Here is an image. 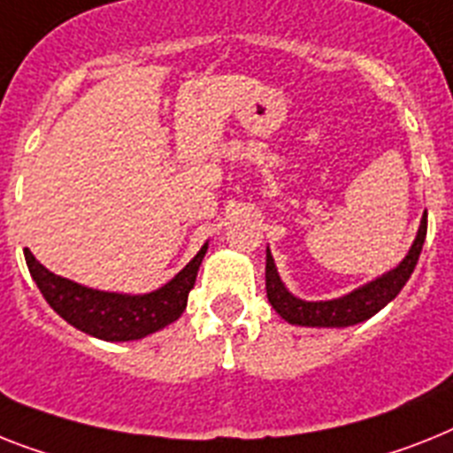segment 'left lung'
<instances>
[{"label": "left lung", "instance_id": "8db88e82", "mask_svg": "<svg viewBox=\"0 0 453 453\" xmlns=\"http://www.w3.org/2000/svg\"><path fill=\"white\" fill-rule=\"evenodd\" d=\"M426 229H428V215L424 212L421 218L419 231L414 238L412 248L407 252L405 259L394 268V271L384 273L382 278L372 280L368 285L358 287L347 296L334 298V301H303L289 294L282 280L278 275L275 261L271 257V250H266V296L275 312L289 324L298 326H321V328H340V326H354L358 321L370 319L377 315L387 303L394 301L405 282L412 275L417 261H419L421 248L426 241Z\"/></svg>", "mask_w": 453, "mask_h": 453}]
</instances>
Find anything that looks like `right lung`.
Here are the masks:
<instances>
[{
  "mask_svg": "<svg viewBox=\"0 0 453 453\" xmlns=\"http://www.w3.org/2000/svg\"><path fill=\"white\" fill-rule=\"evenodd\" d=\"M208 242L171 282L150 294H113V291L89 289L73 280L59 278L41 266L36 257L25 250L29 275L62 319L71 326L108 342H127L155 334L159 328L173 324L187 308V296L196 282L201 261L205 257Z\"/></svg>",
  "mask_w": 453,
  "mask_h": 453,
  "instance_id": "right-lung-1",
  "label": "right lung"
}]
</instances>
